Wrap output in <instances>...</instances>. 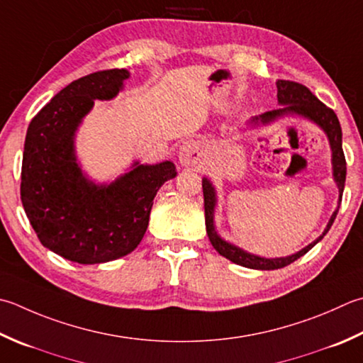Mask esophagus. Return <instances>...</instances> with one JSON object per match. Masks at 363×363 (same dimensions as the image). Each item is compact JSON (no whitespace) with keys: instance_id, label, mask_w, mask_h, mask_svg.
<instances>
[{"instance_id":"1","label":"esophagus","mask_w":363,"mask_h":363,"mask_svg":"<svg viewBox=\"0 0 363 363\" xmlns=\"http://www.w3.org/2000/svg\"><path fill=\"white\" fill-rule=\"evenodd\" d=\"M204 157V146L198 140H187L179 146V160L182 165L195 167Z\"/></svg>"}]
</instances>
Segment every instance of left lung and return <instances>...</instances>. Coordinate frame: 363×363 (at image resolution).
<instances>
[{"instance_id":"8db88e82","label":"left lung","mask_w":363,"mask_h":363,"mask_svg":"<svg viewBox=\"0 0 363 363\" xmlns=\"http://www.w3.org/2000/svg\"><path fill=\"white\" fill-rule=\"evenodd\" d=\"M277 99H279V104L283 106L272 111L262 113L259 116H255L253 119H250V124L266 125V124H271L272 121H277L279 118H283L286 115H297L305 119H310L311 123H315L316 125L321 127L324 133L328 135L329 143H330L333 181L337 182L340 196H338V208L332 214L324 233L316 240H313V242L308 244L297 253L289 255V257L264 258V257H258V255L248 253L244 250V248L226 242L225 239L218 236V233L216 230V223H214L217 194H216L214 186H212V182L208 179V177H203L206 231H208L212 247H214L222 257L233 261L234 264L244 266L248 269H258V271H274V269H281L291 264V262L299 259L308 250H311V248H313L319 240L328 234L333 220H335L338 214L340 201H342L345 181H346V159H345L343 146H342V127H340V121L335 115V111L329 108V106H325L307 86H303V84L296 83V82H289V80L277 82Z\"/></svg>"}]
</instances>
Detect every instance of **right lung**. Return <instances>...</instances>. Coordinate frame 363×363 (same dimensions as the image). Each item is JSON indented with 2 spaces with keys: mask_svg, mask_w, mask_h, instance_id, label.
Instances as JSON below:
<instances>
[{
  "mask_svg": "<svg viewBox=\"0 0 363 363\" xmlns=\"http://www.w3.org/2000/svg\"><path fill=\"white\" fill-rule=\"evenodd\" d=\"M130 77L125 69L67 84L30 125L21 162V203L40 244L78 264L125 257L143 239L154 196L176 176L173 162L141 165L111 184L88 179L77 163L75 132L94 101H110Z\"/></svg>",
  "mask_w": 363,
  "mask_h": 363,
  "instance_id": "right-lung-1",
  "label": "right lung"
}]
</instances>
